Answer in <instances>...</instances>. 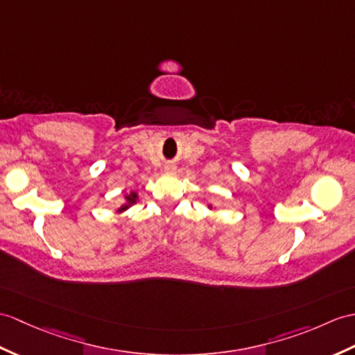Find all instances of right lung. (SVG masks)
<instances>
[{
    "label": "right lung",
    "instance_id": "obj_1",
    "mask_svg": "<svg viewBox=\"0 0 355 355\" xmlns=\"http://www.w3.org/2000/svg\"><path fill=\"white\" fill-rule=\"evenodd\" d=\"M136 198H137V195H136L135 192L131 193V195H128V196H127V202H128V204L122 205L121 210H125V209H128V205H130V204H135V202H136Z\"/></svg>",
    "mask_w": 355,
    "mask_h": 355
}]
</instances>
